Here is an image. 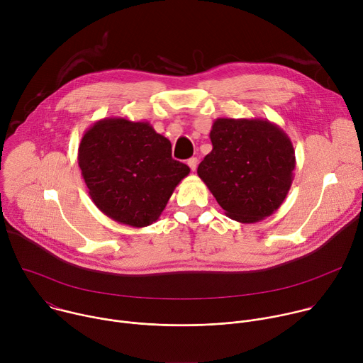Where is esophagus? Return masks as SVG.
I'll list each match as a JSON object with an SVG mask.
<instances>
[{
	"label": "esophagus",
	"mask_w": 363,
	"mask_h": 363,
	"mask_svg": "<svg viewBox=\"0 0 363 363\" xmlns=\"http://www.w3.org/2000/svg\"><path fill=\"white\" fill-rule=\"evenodd\" d=\"M188 167L191 168V171L192 172H195V169H196V165H198V160L196 158H191V160H188Z\"/></svg>",
	"instance_id": "esophagus-1"
}]
</instances>
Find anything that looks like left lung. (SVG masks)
<instances>
[{"label":"left lung","instance_id":"8db88e82","mask_svg":"<svg viewBox=\"0 0 363 363\" xmlns=\"http://www.w3.org/2000/svg\"><path fill=\"white\" fill-rule=\"evenodd\" d=\"M213 150L198 167L225 216L242 224L274 214L284 202L296 168L287 133L267 119L214 121Z\"/></svg>","mask_w":363,"mask_h":363}]
</instances>
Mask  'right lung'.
Segmentation results:
<instances>
[{"label": "right lung", "mask_w": 363, "mask_h": 363, "mask_svg": "<svg viewBox=\"0 0 363 363\" xmlns=\"http://www.w3.org/2000/svg\"><path fill=\"white\" fill-rule=\"evenodd\" d=\"M171 142L149 122L105 118L83 135L77 162L97 208L143 228L157 221L189 168L172 160Z\"/></svg>", "instance_id": "right-lung-1"}]
</instances>
